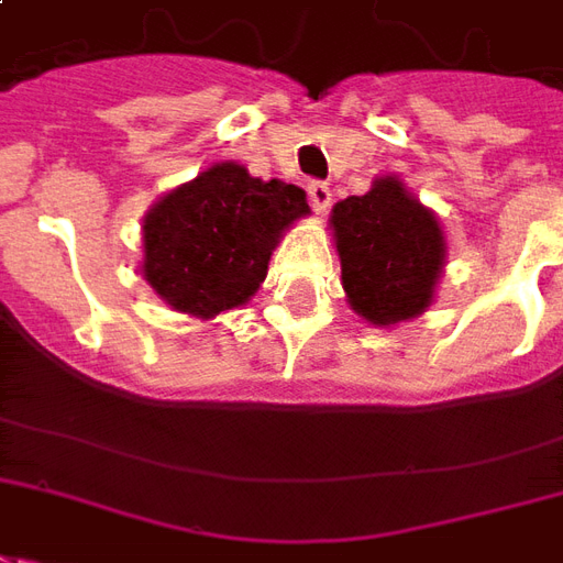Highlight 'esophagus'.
Listing matches in <instances>:
<instances>
[{"label":"esophagus","mask_w":563,"mask_h":563,"mask_svg":"<svg viewBox=\"0 0 563 563\" xmlns=\"http://www.w3.org/2000/svg\"><path fill=\"white\" fill-rule=\"evenodd\" d=\"M308 201H311V207H314L317 213H327L329 205H332V192H329V186L320 184V180L308 184Z\"/></svg>","instance_id":"1"}]
</instances>
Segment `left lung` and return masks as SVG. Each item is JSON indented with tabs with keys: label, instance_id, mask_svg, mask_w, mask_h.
Here are the masks:
<instances>
[{
	"label": "left lung",
	"instance_id": "obj_1",
	"mask_svg": "<svg viewBox=\"0 0 563 563\" xmlns=\"http://www.w3.org/2000/svg\"><path fill=\"white\" fill-rule=\"evenodd\" d=\"M329 231L346 302L365 323L397 327L433 306L448 264L445 231L400 177L383 175L365 196L338 201Z\"/></svg>",
	"mask_w": 563,
	"mask_h": 563
}]
</instances>
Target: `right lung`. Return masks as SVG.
Wrapping results in <instances>:
<instances>
[{
    "mask_svg": "<svg viewBox=\"0 0 563 563\" xmlns=\"http://www.w3.org/2000/svg\"><path fill=\"white\" fill-rule=\"evenodd\" d=\"M308 213L299 186L213 163L145 213L142 276L172 311L213 320L255 297L278 240Z\"/></svg>",
    "mask_w": 563,
    "mask_h": 563,
    "instance_id": "add662e5",
    "label": "right lung"
}]
</instances>
